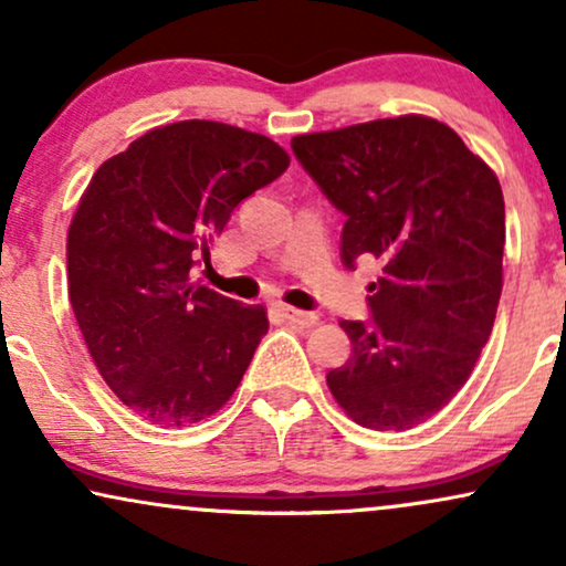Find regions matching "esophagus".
Returning <instances> with one entry per match:
<instances>
[{
	"label": "esophagus",
	"instance_id": "obj_1",
	"mask_svg": "<svg viewBox=\"0 0 566 566\" xmlns=\"http://www.w3.org/2000/svg\"><path fill=\"white\" fill-rule=\"evenodd\" d=\"M279 311H282V316L290 321V324H295L297 328H311L318 324V316L316 313H307V311H297V307H290V305H279Z\"/></svg>",
	"mask_w": 566,
	"mask_h": 566
}]
</instances>
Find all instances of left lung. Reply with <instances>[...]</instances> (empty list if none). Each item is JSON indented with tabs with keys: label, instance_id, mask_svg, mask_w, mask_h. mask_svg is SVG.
<instances>
[{
	"label": "left lung",
	"instance_id": "left-lung-1",
	"mask_svg": "<svg viewBox=\"0 0 566 566\" xmlns=\"http://www.w3.org/2000/svg\"><path fill=\"white\" fill-rule=\"evenodd\" d=\"M345 213L342 263H381L368 321H342L353 355L326 374L355 423L407 431L449 405L489 342L502 297L504 196L439 119L405 114L292 138Z\"/></svg>",
	"mask_w": 566,
	"mask_h": 566
}]
</instances>
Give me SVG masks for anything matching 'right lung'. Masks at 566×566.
<instances>
[{
    "label": "right lung",
    "instance_id": "add662e5",
    "mask_svg": "<svg viewBox=\"0 0 566 566\" xmlns=\"http://www.w3.org/2000/svg\"><path fill=\"white\" fill-rule=\"evenodd\" d=\"M287 167L266 135L185 119L140 135L85 188L67 232L70 305L98 374L148 423H198L245 376L266 307L192 284V269Z\"/></svg>",
    "mask_w": 566,
    "mask_h": 566
}]
</instances>
